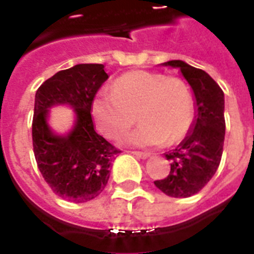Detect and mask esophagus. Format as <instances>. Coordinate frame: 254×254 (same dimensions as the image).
I'll return each instance as SVG.
<instances>
[{
  "label": "esophagus",
  "mask_w": 254,
  "mask_h": 254,
  "mask_svg": "<svg viewBox=\"0 0 254 254\" xmlns=\"http://www.w3.org/2000/svg\"><path fill=\"white\" fill-rule=\"evenodd\" d=\"M131 154L135 155L137 158H141V159H146L150 157V154H149V153H141V151H131Z\"/></svg>",
  "instance_id": "34e87169"
}]
</instances>
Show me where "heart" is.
Wrapping results in <instances>:
<instances>
[{"mask_svg":"<svg viewBox=\"0 0 254 254\" xmlns=\"http://www.w3.org/2000/svg\"><path fill=\"white\" fill-rule=\"evenodd\" d=\"M91 112L99 130L116 138L135 123L121 142L137 147L174 145L185 138L193 120V101L189 85L178 77L135 69L124 73L113 89L93 97Z\"/></svg>","mask_w":254,"mask_h":254,"instance_id":"obj_1","label":"heart"}]
</instances>
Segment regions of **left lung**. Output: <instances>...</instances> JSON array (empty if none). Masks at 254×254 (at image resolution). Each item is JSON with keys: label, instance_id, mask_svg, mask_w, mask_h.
Instances as JSON below:
<instances>
[{"label": "left lung", "instance_id": "1", "mask_svg": "<svg viewBox=\"0 0 254 254\" xmlns=\"http://www.w3.org/2000/svg\"><path fill=\"white\" fill-rule=\"evenodd\" d=\"M162 65L181 71L193 92L195 117L185 139L166 155L170 173L154 185L173 197H190L197 193L215 175L220 165L225 135L224 92L203 69L183 61Z\"/></svg>", "mask_w": 254, "mask_h": 254}]
</instances>
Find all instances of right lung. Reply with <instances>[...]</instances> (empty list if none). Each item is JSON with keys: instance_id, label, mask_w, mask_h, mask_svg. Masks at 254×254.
Returning <instances> with one entry per match:
<instances>
[{"instance_id": "add662e5", "label": "right lung", "mask_w": 254, "mask_h": 254, "mask_svg": "<svg viewBox=\"0 0 254 254\" xmlns=\"http://www.w3.org/2000/svg\"><path fill=\"white\" fill-rule=\"evenodd\" d=\"M104 64H76L59 71L38 88L33 117V146L38 169L54 192L72 203H85L103 192L112 161L120 151L97 134L91 105L108 79ZM74 109L71 130L59 135L49 127V109Z\"/></svg>"}]
</instances>
